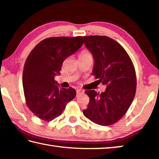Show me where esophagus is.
I'll return each mask as SVG.
<instances>
[{
  "label": "esophagus",
  "mask_w": 159,
  "mask_h": 159,
  "mask_svg": "<svg viewBox=\"0 0 159 159\" xmlns=\"http://www.w3.org/2000/svg\"><path fill=\"white\" fill-rule=\"evenodd\" d=\"M76 93H77V95H82V94H84V90H81V89H77L76 90Z\"/></svg>",
  "instance_id": "34e87169"
}]
</instances>
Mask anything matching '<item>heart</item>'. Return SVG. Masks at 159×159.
I'll return each mask as SVG.
<instances>
[{"label": "heart", "instance_id": "obj_1", "mask_svg": "<svg viewBox=\"0 0 159 159\" xmlns=\"http://www.w3.org/2000/svg\"><path fill=\"white\" fill-rule=\"evenodd\" d=\"M86 56H90V54L88 52H82L81 55H80V57H86Z\"/></svg>", "mask_w": 159, "mask_h": 159}]
</instances>
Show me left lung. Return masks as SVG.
<instances>
[{
	"label": "left lung",
	"mask_w": 159,
	"mask_h": 159,
	"mask_svg": "<svg viewBox=\"0 0 159 159\" xmlns=\"http://www.w3.org/2000/svg\"><path fill=\"white\" fill-rule=\"evenodd\" d=\"M84 42L94 59L92 74L106 85V90L100 94L85 90L90 102L83 112L95 124L111 125L124 116L134 100V68L127 52L115 40L95 35L84 37Z\"/></svg>",
	"instance_id": "1"
}]
</instances>
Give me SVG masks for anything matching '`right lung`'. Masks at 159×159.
Wrapping results in <instances>:
<instances>
[{"label":"right lung","mask_w":159,"mask_h":159,"mask_svg":"<svg viewBox=\"0 0 159 159\" xmlns=\"http://www.w3.org/2000/svg\"><path fill=\"white\" fill-rule=\"evenodd\" d=\"M84 37H57L36 45L25 61L22 85L29 109L42 120L49 122L61 115L75 90L61 88L54 80L62 64L82 47Z\"/></svg>","instance_id":"add662e5"}]
</instances>
